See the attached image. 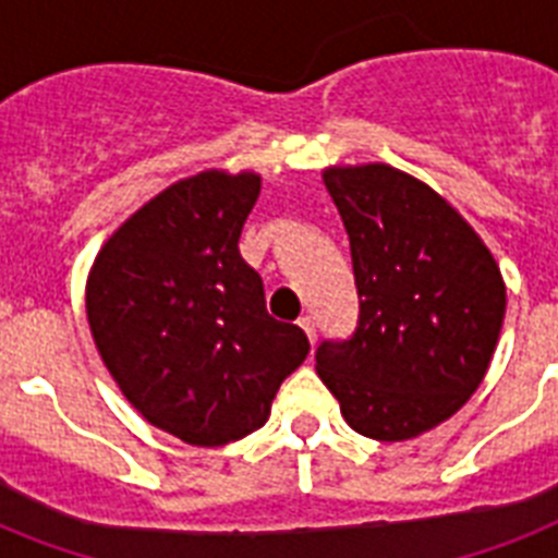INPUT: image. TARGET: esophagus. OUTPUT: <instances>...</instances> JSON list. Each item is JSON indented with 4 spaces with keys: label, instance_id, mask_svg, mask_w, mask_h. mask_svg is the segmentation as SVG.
<instances>
[{
    "label": "esophagus",
    "instance_id": "obj_1",
    "mask_svg": "<svg viewBox=\"0 0 558 558\" xmlns=\"http://www.w3.org/2000/svg\"><path fill=\"white\" fill-rule=\"evenodd\" d=\"M298 326H301L303 332H306V338L315 343V318H312V315H301V318H298Z\"/></svg>",
    "mask_w": 558,
    "mask_h": 558
}]
</instances>
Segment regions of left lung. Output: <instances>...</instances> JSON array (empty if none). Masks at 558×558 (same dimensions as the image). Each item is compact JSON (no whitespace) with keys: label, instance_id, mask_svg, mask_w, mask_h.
<instances>
[{"label":"left lung","instance_id":"left-lung-1","mask_svg":"<svg viewBox=\"0 0 558 558\" xmlns=\"http://www.w3.org/2000/svg\"><path fill=\"white\" fill-rule=\"evenodd\" d=\"M324 185L350 234L357 326L315 369L355 433L407 441L468 404L499 343L507 292L473 226L387 162L332 166Z\"/></svg>","mask_w":558,"mask_h":558}]
</instances>
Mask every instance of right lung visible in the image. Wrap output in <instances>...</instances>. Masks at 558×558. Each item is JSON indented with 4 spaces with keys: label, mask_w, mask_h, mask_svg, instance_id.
<instances>
[{
    "label": "right lung",
    "mask_w": 558,
    "mask_h": 558,
    "mask_svg": "<svg viewBox=\"0 0 558 558\" xmlns=\"http://www.w3.org/2000/svg\"><path fill=\"white\" fill-rule=\"evenodd\" d=\"M257 194L255 171L177 180L106 240L85 283L90 335L122 396L194 447L264 427L310 352L301 326L266 312L264 280L240 257Z\"/></svg>",
    "instance_id": "add662e5"
}]
</instances>
